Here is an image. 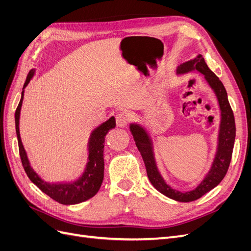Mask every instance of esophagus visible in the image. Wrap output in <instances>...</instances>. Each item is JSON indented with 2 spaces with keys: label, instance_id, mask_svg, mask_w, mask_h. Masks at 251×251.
<instances>
[{
  "label": "esophagus",
  "instance_id": "1",
  "mask_svg": "<svg viewBox=\"0 0 251 251\" xmlns=\"http://www.w3.org/2000/svg\"><path fill=\"white\" fill-rule=\"evenodd\" d=\"M116 123L119 127H126L127 124H128V117L125 113H119L116 115Z\"/></svg>",
  "mask_w": 251,
  "mask_h": 251
}]
</instances>
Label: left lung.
I'll return each mask as SVG.
<instances>
[{
	"mask_svg": "<svg viewBox=\"0 0 251 251\" xmlns=\"http://www.w3.org/2000/svg\"><path fill=\"white\" fill-rule=\"evenodd\" d=\"M194 70L203 74L208 85L211 87L213 91H214L218 100L221 117L218 133L217 151L214 157V160H213L211 169L206 175V177L203 178V180L200 183V185L196 189H193L191 191L182 192L173 189L170 185L166 184L164 179L162 178L161 174L158 171V168H157L153 150V143L150 135L148 134L146 129L140 124L131 123L130 126H129L133 135L135 145L143 157L148 178H149L151 184L160 193L164 194L165 197L182 202H188L201 198L203 194H206L207 192L216 187L222 181V179L225 178L230 163L236 137L234 113L229 105L227 94L224 83H222L220 79L215 75L214 72H212L210 70L201 54H198L194 59L180 64L177 68V74H185Z\"/></svg>",
	"mask_w": 251,
	"mask_h": 251,
	"instance_id": "obj_1",
	"label": "left lung"
}]
</instances>
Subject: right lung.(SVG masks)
<instances>
[{
    "label": "right lung",
    "mask_w": 251,
    "mask_h": 251,
    "mask_svg": "<svg viewBox=\"0 0 251 251\" xmlns=\"http://www.w3.org/2000/svg\"><path fill=\"white\" fill-rule=\"evenodd\" d=\"M35 70L32 69L27 74L22 92V98L15 110V129L18 142V149L22 163L29 179L42 192L62 205H75L93 198L98 192L104 176V159L103 149L106 133L116 127L115 117H110L104 123L99 125L92 131L88 143V162L85 172L74 182L70 183H49L43 181L32 169L29 159L22 143L20 134V117L24 100V90L34 76Z\"/></svg>",
    "instance_id": "right-lung-1"
}]
</instances>
